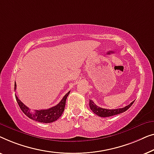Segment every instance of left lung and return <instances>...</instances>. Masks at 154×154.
I'll use <instances>...</instances> for the list:
<instances>
[{"label": "left lung", "instance_id": "1", "mask_svg": "<svg viewBox=\"0 0 154 154\" xmlns=\"http://www.w3.org/2000/svg\"><path fill=\"white\" fill-rule=\"evenodd\" d=\"M134 101L132 102V103L131 104H129L128 105L125 106V107L123 108H119V109H108L98 107V106H97L96 104L94 103V101H92L91 100H89V107L91 108V109L92 110V112L97 114L98 116H101V117H108V116H114L116 115V114L123 113V112H125L127 109H128L129 108L131 107V105L134 103Z\"/></svg>", "mask_w": 154, "mask_h": 154}]
</instances>
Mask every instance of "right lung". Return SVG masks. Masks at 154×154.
Segmentation results:
<instances>
[{
  "label": "right lung",
  "instance_id": "1",
  "mask_svg": "<svg viewBox=\"0 0 154 154\" xmlns=\"http://www.w3.org/2000/svg\"><path fill=\"white\" fill-rule=\"evenodd\" d=\"M16 86L17 84L16 83H14V91L16 90ZM70 92V91L67 93L61 100L60 101V103L56 106H54V107L47 109L35 110L34 112H31V109H30L28 107H26V106L18 98V97H17L16 95H15V98H16L17 103H18L21 111H22L28 117L30 118L32 120L38 121V122L48 123L56 121L62 115L63 112L64 111L65 106H66V101L67 97L68 96Z\"/></svg>",
  "mask_w": 154,
  "mask_h": 154
}]
</instances>
